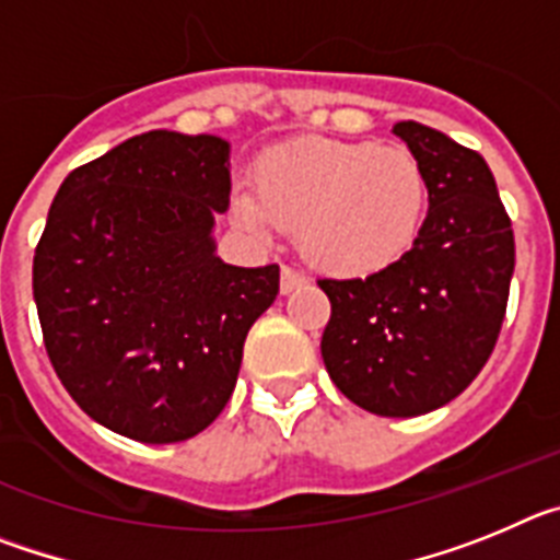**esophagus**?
<instances>
[{
	"label": "esophagus",
	"instance_id": "obj_1",
	"mask_svg": "<svg viewBox=\"0 0 560 560\" xmlns=\"http://www.w3.org/2000/svg\"><path fill=\"white\" fill-rule=\"evenodd\" d=\"M305 283H308V280H305L303 271L291 269V266H283V271H280V291H283V294H291L294 289H303Z\"/></svg>",
	"mask_w": 560,
	"mask_h": 560
}]
</instances>
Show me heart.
I'll return each mask as SVG.
<instances>
[{
	"label": "heart",
	"instance_id": "1",
	"mask_svg": "<svg viewBox=\"0 0 560 560\" xmlns=\"http://www.w3.org/2000/svg\"><path fill=\"white\" fill-rule=\"evenodd\" d=\"M427 201V171L409 148L300 140L257 160L255 190L241 187L232 212L257 235L296 230L316 269L368 277L412 249Z\"/></svg>",
	"mask_w": 560,
	"mask_h": 560
}]
</instances>
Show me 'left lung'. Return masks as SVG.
Listing matches in <instances>:
<instances>
[{
  "mask_svg": "<svg viewBox=\"0 0 560 560\" xmlns=\"http://www.w3.org/2000/svg\"><path fill=\"white\" fill-rule=\"evenodd\" d=\"M427 171L429 212L398 264L316 280L330 300L323 359L355 407L415 418L457 398L491 359L516 244L491 167L415 120L393 128Z\"/></svg>",
  "mask_w": 560,
  "mask_h": 560,
  "instance_id": "obj_1",
  "label": "left lung"
}]
</instances>
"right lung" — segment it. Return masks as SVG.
<instances>
[{
	"mask_svg": "<svg viewBox=\"0 0 560 560\" xmlns=\"http://www.w3.org/2000/svg\"><path fill=\"white\" fill-rule=\"evenodd\" d=\"M230 145L148 131L69 173L33 257V296L58 378L92 420L179 443L226 407L280 266L215 257Z\"/></svg>",
	"mask_w": 560,
	"mask_h": 560,
	"instance_id": "obj_1",
	"label": "right lung"
}]
</instances>
